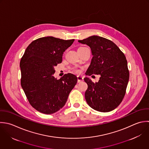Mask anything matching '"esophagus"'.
Masks as SVG:
<instances>
[{
	"label": "esophagus",
	"instance_id": "1",
	"mask_svg": "<svg viewBox=\"0 0 149 149\" xmlns=\"http://www.w3.org/2000/svg\"><path fill=\"white\" fill-rule=\"evenodd\" d=\"M77 79H78V82H81L84 81V78L81 76H77Z\"/></svg>",
	"mask_w": 149,
	"mask_h": 149
}]
</instances>
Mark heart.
Segmentation results:
<instances>
[{"label":"heart","instance_id":"b5f03b06","mask_svg":"<svg viewBox=\"0 0 149 149\" xmlns=\"http://www.w3.org/2000/svg\"><path fill=\"white\" fill-rule=\"evenodd\" d=\"M81 47H79V48H81ZM76 72H79L80 71H79V70H76Z\"/></svg>","mask_w":149,"mask_h":149}]
</instances>
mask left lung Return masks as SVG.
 <instances>
[{"instance_id":"1","label":"left lung","mask_w":149,"mask_h":149,"mask_svg":"<svg viewBox=\"0 0 149 149\" xmlns=\"http://www.w3.org/2000/svg\"><path fill=\"white\" fill-rule=\"evenodd\" d=\"M78 42L90 47L93 57L85 74L100 75L97 82L88 77L85 97L88 105L100 112H109L122 102L128 85L130 73L124 54L112 41L93 35Z\"/></svg>"}]
</instances>
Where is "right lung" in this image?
Returning a JSON list of instances; mask_svg holds the SVG:
<instances>
[{
    "label": "right lung",
    "instance_id": "1",
    "mask_svg": "<svg viewBox=\"0 0 149 149\" xmlns=\"http://www.w3.org/2000/svg\"><path fill=\"white\" fill-rule=\"evenodd\" d=\"M74 41L53 36L37 39L21 59V87L31 105L42 113L50 114L63 108L77 83V77L72 74L60 79L54 77V67L62 62L63 53Z\"/></svg>",
    "mask_w": 149,
    "mask_h": 149
}]
</instances>
